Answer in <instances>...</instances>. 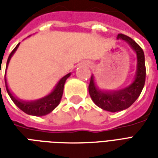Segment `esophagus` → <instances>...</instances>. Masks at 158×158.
I'll list each match as a JSON object with an SVG mask.
<instances>
[{"label": "esophagus", "instance_id": "1", "mask_svg": "<svg viewBox=\"0 0 158 158\" xmlns=\"http://www.w3.org/2000/svg\"><path fill=\"white\" fill-rule=\"evenodd\" d=\"M87 65H89V63H87Z\"/></svg>", "mask_w": 158, "mask_h": 158}]
</instances>
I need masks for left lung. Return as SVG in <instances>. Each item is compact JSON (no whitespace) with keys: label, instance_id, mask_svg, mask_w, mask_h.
<instances>
[{"label":"left lung","instance_id":"obj_1","mask_svg":"<svg viewBox=\"0 0 158 158\" xmlns=\"http://www.w3.org/2000/svg\"><path fill=\"white\" fill-rule=\"evenodd\" d=\"M118 40L127 42L135 52L137 56V67L135 79L129 86L119 90L107 91L97 88L94 76H91L89 85V93L96 106L111 113L119 112L128 108L135 102L142 91L146 81V65L144 52L137 43L129 36L118 34Z\"/></svg>","mask_w":158,"mask_h":158}]
</instances>
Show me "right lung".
<instances>
[{
    "label": "right lung",
    "mask_w": 158,
    "mask_h": 158,
    "mask_svg": "<svg viewBox=\"0 0 158 158\" xmlns=\"http://www.w3.org/2000/svg\"><path fill=\"white\" fill-rule=\"evenodd\" d=\"M20 44V43H19ZM19 44L17 45L15 48L13 49V51L11 52V54L9 55L7 62H6V69L10 62V59L14 54V52L17 51V49L19 47ZM71 75V73H69L67 75L62 77V79L59 80L57 85H56L55 89L52 90L49 95L46 96H44L43 98H40L36 101H32V102H24L22 100L18 99L17 97L12 95V93L10 91V89L6 83V73H5V83H6V89L8 93L9 96L11 97V99L13 102L15 103V105L19 109H21L23 112H24L29 115H33V116H45L48 113H52L53 110L55 109L56 106H58L60 101L62 99V93H63V88H64V84L66 80Z\"/></svg>",
    "instance_id": "right-lung-1"
}]
</instances>
